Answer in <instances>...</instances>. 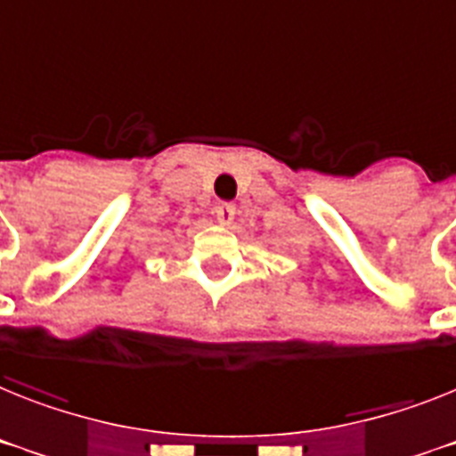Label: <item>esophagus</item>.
<instances>
[{
    "mask_svg": "<svg viewBox=\"0 0 456 456\" xmlns=\"http://www.w3.org/2000/svg\"><path fill=\"white\" fill-rule=\"evenodd\" d=\"M216 217L220 224L224 227H232L234 224V217H236V206L232 201H222V204L216 206Z\"/></svg>",
    "mask_w": 456,
    "mask_h": 456,
    "instance_id": "34e87169",
    "label": "esophagus"
}]
</instances>
